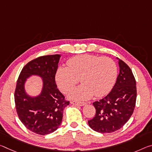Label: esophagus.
I'll use <instances>...</instances> for the list:
<instances>
[{"mask_svg": "<svg viewBox=\"0 0 152 152\" xmlns=\"http://www.w3.org/2000/svg\"><path fill=\"white\" fill-rule=\"evenodd\" d=\"M71 103L74 105H78V106H83V105H85L86 104V103L85 102H75V101L72 102Z\"/></svg>", "mask_w": 152, "mask_h": 152, "instance_id": "1", "label": "esophagus"}]
</instances>
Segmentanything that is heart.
Segmentation results:
<instances>
[{"label":"heart","instance_id":"1","mask_svg":"<svg viewBox=\"0 0 152 152\" xmlns=\"http://www.w3.org/2000/svg\"><path fill=\"white\" fill-rule=\"evenodd\" d=\"M67 67H60L55 75L58 87L67 93L80 80L83 84L70 93L74 99L85 100L93 95L100 97L110 92L117 76V67L110 57L85 54L72 57Z\"/></svg>","mask_w":152,"mask_h":152}]
</instances>
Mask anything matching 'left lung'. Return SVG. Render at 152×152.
I'll return each mask as SVG.
<instances>
[{"mask_svg":"<svg viewBox=\"0 0 152 152\" xmlns=\"http://www.w3.org/2000/svg\"><path fill=\"white\" fill-rule=\"evenodd\" d=\"M119 60L120 73L112 90L93 105L96 114L89 126L101 133H110L122 128L133 113L137 99L136 80L128 65Z\"/></svg>","mask_w":152,"mask_h":152,"instance_id":"1","label":"left lung"}]
</instances>
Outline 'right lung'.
<instances>
[{
	"label": "right lung",
	"mask_w": 152,
	"mask_h": 152,
	"mask_svg": "<svg viewBox=\"0 0 152 152\" xmlns=\"http://www.w3.org/2000/svg\"><path fill=\"white\" fill-rule=\"evenodd\" d=\"M60 55H45L30 61L23 67L15 91L16 111L21 122L30 131L40 135L50 134L59 128L64 110L69 105L55 83ZM32 75L42 78V93L37 97L26 93L24 85Z\"/></svg>",
	"instance_id": "right-lung-1"
}]
</instances>
